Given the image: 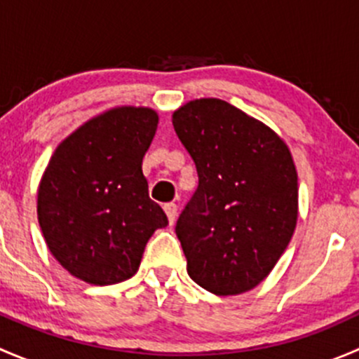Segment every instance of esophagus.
Wrapping results in <instances>:
<instances>
[{
    "label": "esophagus",
    "mask_w": 359,
    "mask_h": 359,
    "mask_svg": "<svg viewBox=\"0 0 359 359\" xmlns=\"http://www.w3.org/2000/svg\"><path fill=\"white\" fill-rule=\"evenodd\" d=\"M165 212H166V217H168V222L170 224L175 222V219H177V205H175V203H166Z\"/></svg>",
    "instance_id": "1"
}]
</instances>
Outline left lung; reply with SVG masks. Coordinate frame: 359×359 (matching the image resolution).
Segmentation results:
<instances>
[{"label":"left lung","mask_w":359,"mask_h":359,"mask_svg":"<svg viewBox=\"0 0 359 359\" xmlns=\"http://www.w3.org/2000/svg\"><path fill=\"white\" fill-rule=\"evenodd\" d=\"M172 123L198 172V189L175 226L187 273L215 295L252 290L295 231L290 149L269 126L220 99L191 100Z\"/></svg>","instance_id":"left-lung-1"}]
</instances>
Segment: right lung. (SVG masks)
Segmentation results:
<instances>
[{
  "mask_svg": "<svg viewBox=\"0 0 359 359\" xmlns=\"http://www.w3.org/2000/svg\"><path fill=\"white\" fill-rule=\"evenodd\" d=\"M156 128V111L114 107L79 126L50 158L38 220L48 250L72 276L100 287L128 280L154 231L168 226L142 173Z\"/></svg>",
  "mask_w": 359,
  "mask_h": 359,
  "instance_id": "1",
  "label": "right lung"
}]
</instances>
